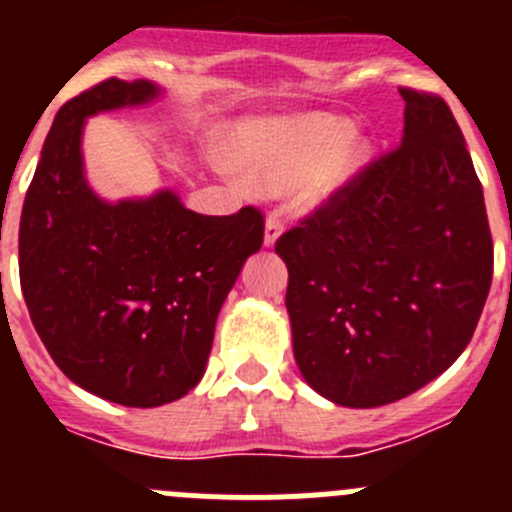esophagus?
I'll use <instances>...</instances> for the list:
<instances>
[{
    "instance_id": "34e87169",
    "label": "esophagus",
    "mask_w": 512,
    "mask_h": 512,
    "mask_svg": "<svg viewBox=\"0 0 512 512\" xmlns=\"http://www.w3.org/2000/svg\"><path fill=\"white\" fill-rule=\"evenodd\" d=\"M282 235V220L277 213H270L265 220V247H275V242Z\"/></svg>"
}]
</instances>
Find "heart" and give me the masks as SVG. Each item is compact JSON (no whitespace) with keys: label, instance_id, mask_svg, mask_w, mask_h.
<instances>
[{"label":"heart","instance_id":"heart-1","mask_svg":"<svg viewBox=\"0 0 512 512\" xmlns=\"http://www.w3.org/2000/svg\"><path fill=\"white\" fill-rule=\"evenodd\" d=\"M240 163L225 158L227 173L242 185L287 190L297 185L299 205L319 208L359 173L369 143L334 116H292L252 121L237 133Z\"/></svg>","mask_w":512,"mask_h":512}]
</instances>
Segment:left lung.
<instances>
[{"label": "left lung", "instance_id": "1", "mask_svg": "<svg viewBox=\"0 0 512 512\" xmlns=\"http://www.w3.org/2000/svg\"><path fill=\"white\" fill-rule=\"evenodd\" d=\"M399 94V148L275 245L294 361L349 409L394 404L441 376L471 342L493 280L483 188L451 108Z\"/></svg>", "mask_w": 512, "mask_h": 512}]
</instances>
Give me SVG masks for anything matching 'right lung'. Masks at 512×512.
Instances as JSON below:
<instances>
[{"label":"right lung","instance_id":"right-lung-1","mask_svg":"<svg viewBox=\"0 0 512 512\" xmlns=\"http://www.w3.org/2000/svg\"><path fill=\"white\" fill-rule=\"evenodd\" d=\"M153 81L108 79L59 108L19 223V280L36 334L76 386L153 409L203 379L215 322L262 247L255 208L200 215L170 188L106 200L86 180V118L158 101Z\"/></svg>","mask_w":512,"mask_h":512}]
</instances>
